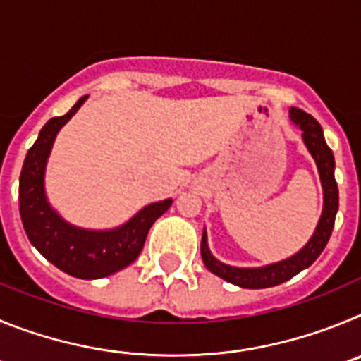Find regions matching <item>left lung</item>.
Returning <instances> with one entry per match:
<instances>
[{
	"label": "left lung",
	"instance_id": "8db88e82",
	"mask_svg": "<svg viewBox=\"0 0 361 361\" xmlns=\"http://www.w3.org/2000/svg\"><path fill=\"white\" fill-rule=\"evenodd\" d=\"M289 117L302 130L304 145L307 146L309 153L317 162L322 190H324V209H322V216L318 220L317 229L312 233L311 240L298 253L286 258L282 262L269 264V266L264 267H233L224 262H219L209 251L208 237H206V229H204L202 242H200V255H202L204 266L208 267L213 275L224 279L229 283H235L238 288H273V286H279V283L293 279L295 275H298L300 271H304L305 267L311 266L320 257V253L329 242L331 233H333L334 219H336L338 212V184L334 180V155L329 146H327V142H325L322 126L314 117L305 114L300 108H291Z\"/></svg>",
	"mask_w": 361,
	"mask_h": 361
}]
</instances>
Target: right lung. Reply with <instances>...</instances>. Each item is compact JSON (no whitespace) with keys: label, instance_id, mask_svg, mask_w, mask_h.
I'll list each match as a JSON object with an SVG mask.
<instances>
[{"label":"right lung","instance_id":"1","mask_svg":"<svg viewBox=\"0 0 361 361\" xmlns=\"http://www.w3.org/2000/svg\"><path fill=\"white\" fill-rule=\"evenodd\" d=\"M86 95L61 117H52L28 149L19 175V215L30 244L57 269L75 279L94 280L114 275L139 257L152 224L173 200L153 202L126 224L106 231L75 228L57 215L44 195V168L57 132L72 119Z\"/></svg>","mask_w":361,"mask_h":361}]
</instances>
